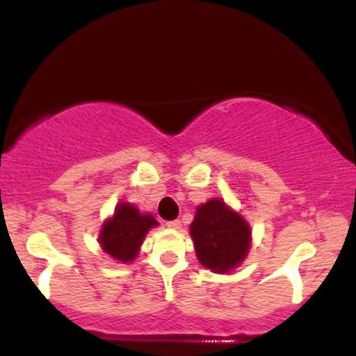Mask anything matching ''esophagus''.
Returning <instances> with one entry per match:
<instances>
[{"label":"esophagus","instance_id":"obj_1","mask_svg":"<svg viewBox=\"0 0 356 356\" xmlns=\"http://www.w3.org/2000/svg\"><path fill=\"white\" fill-rule=\"evenodd\" d=\"M167 226L170 227V229H181V220H169V222H167Z\"/></svg>","mask_w":356,"mask_h":356}]
</instances>
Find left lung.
<instances>
[{"label": "left lung", "instance_id": "8db88e82", "mask_svg": "<svg viewBox=\"0 0 356 356\" xmlns=\"http://www.w3.org/2000/svg\"><path fill=\"white\" fill-rule=\"evenodd\" d=\"M189 229L199 263L218 275L234 271L251 248L249 222L220 197L197 207Z\"/></svg>", "mask_w": 356, "mask_h": 356}]
</instances>
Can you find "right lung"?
I'll use <instances>...</instances> for the list:
<instances>
[{
  "label": "right lung",
  "mask_w": 356,
  "mask_h": 356,
  "mask_svg": "<svg viewBox=\"0 0 356 356\" xmlns=\"http://www.w3.org/2000/svg\"><path fill=\"white\" fill-rule=\"evenodd\" d=\"M157 226L152 214L140 212L130 202H118L113 214L102 224L99 244L112 259L130 263L140 251L147 232Z\"/></svg>",
  "instance_id": "add662e5"
}]
</instances>
